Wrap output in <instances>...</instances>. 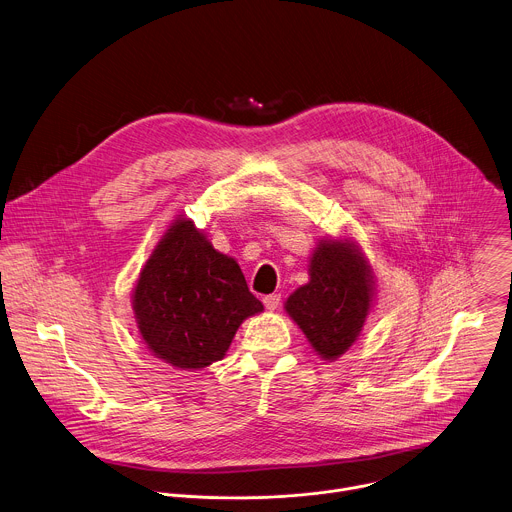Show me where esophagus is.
<instances>
[{
	"mask_svg": "<svg viewBox=\"0 0 512 512\" xmlns=\"http://www.w3.org/2000/svg\"><path fill=\"white\" fill-rule=\"evenodd\" d=\"M263 303H265V307L267 309H277L279 307V303H281V295L279 293H271V295H265L263 297Z\"/></svg>",
	"mask_w": 512,
	"mask_h": 512,
	"instance_id": "esophagus-1",
	"label": "esophagus"
}]
</instances>
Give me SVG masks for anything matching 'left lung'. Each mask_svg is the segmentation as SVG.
Segmentation results:
<instances>
[{"label":"left lung","instance_id":"left-lung-1","mask_svg":"<svg viewBox=\"0 0 512 512\" xmlns=\"http://www.w3.org/2000/svg\"><path fill=\"white\" fill-rule=\"evenodd\" d=\"M309 283L285 303L311 348L335 360L356 342L370 311L372 281L366 259L352 243H321L311 257Z\"/></svg>","mask_w":512,"mask_h":512}]
</instances>
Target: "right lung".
Returning a JSON list of instances; mask_svg holds the SVG:
<instances>
[{"label": "right lung", "instance_id": "obj_1", "mask_svg": "<svg viewBox=\"0 0 512 512\" xmlns=\"http://www.w3.org/2000/svg\"><path fill=\"white\" fill-rule=\"evenodd\" d=\"M261 309L235 259L215 251L191 221L168 229L134 289L144 344L181 370L219 362L243 319Z\"/></svg>", "mask_w": 512, "mask_h": 512}]
</instances>
